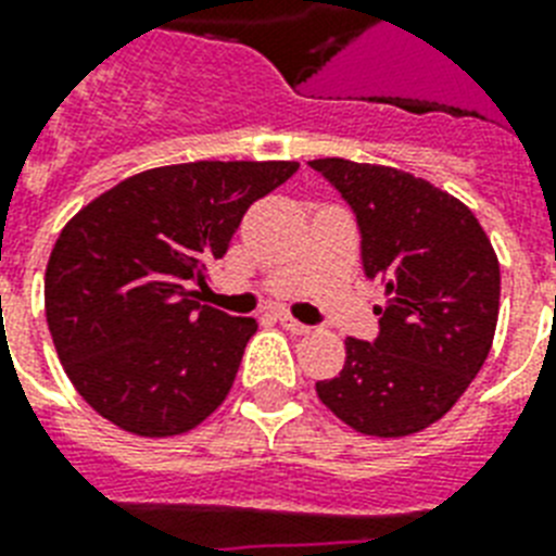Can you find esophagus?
I'll list each match as a JSON object with an SVG mask.
<instances>
[{
    "instance_id": "esophagus-1",
    "label": "esophagus",
    "mask_w": 556,
    "mask_h": 556,
    "mask_svg": "<svg viewBox=\"0 0 556 556\" xmlns=\"http://www.w3.org/2000/svg\"><path fill=\"white\" fill-rule=\"evenodd\" d=\"M279 325H282V328H286V331H291V333H308L311 331V325L288 317V314H279Z\"/></svg>"
}]
</instances>
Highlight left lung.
I'll return each instance as SVG.
<instances>
[{
  "mask_svg": "<svg viewBox=\"0 0 556 556\" xmlns=\"http://www.w3.org/2000/svg\"><path fill=\"white\" fill-rule=\"evenodd\" d=\"M363 237L365 277H382L380 333L345 340V365L317 394L359 434L408 437L451 410L480 374L500 314V263L451 193L382 165L314 160Z\"/></svg>",
  "mask_w": 556,
  "mask_h": 556,
  "instance_id": "8db88e82",
  "label": "left lung"
}]
</instances>
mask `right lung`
Returning a JSON list of instances; mask_svg holds the SVG:
<instances>
[{
    "instance_id": "right-lung-1",
    "label": "right lung",
    "mask_w": 556,
    "mask_h": 556,
    "mask_svg": "<svg viewBox=\"0 0 556 556\" xmlns=\"http://www.w3.org/2000/svg\"><path fill=\"white\" fill-rule=\"evenodd\" d=\"M296 162H188L137 174L65 225L45 270L56 354L90 408L139 437L211 417L233 386L251 317L197 302L242 216Z\"/></svg>"
}]
</instances>
